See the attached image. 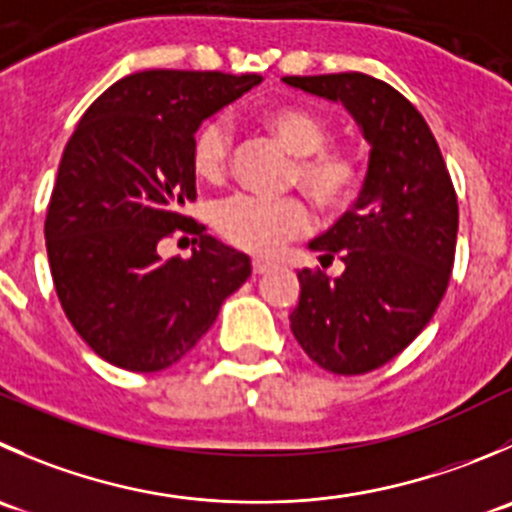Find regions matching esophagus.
Listing matches in <instances>:
<instances>
[{
  "instance_id": "esophagus-1",
  "label": "esophagus",
  "mask_w": 512,
  "mask_h": 512,
  "mask_svg": "<svg viewBox=\"0 0 512 512\" xmlns=\"http://www.w3.org/2000/svg\"><path fill=\"white\" fill-rule=\"evenodd\" d=\"M270 267H272L270 260H262V257H255V260H252V272H255V275H262V272H267Z\"/></svg>"
}]
</instances>
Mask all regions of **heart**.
I'll return each instance as SVG.
<instances>
[{"mask_svg":"<svg viewBox=\"0 0 512 512\" xmlns=\"http://www.w3.org/2000/svg\"><path fill=\"white\" fill-rule=\"evenodd\" d=\"M262 124L290 155V182L300 187L322 212H340L360 192L362 170L345 147L327 145V122L302 104H277L262 114ZM192 172L202 182H220L230 165V130L210 119L197 130L190 150ZM310 225V212L295 197L235 195L215 210V227L230 245L255 255H272L290 237Z\"/></svg>","mask_w":512,"mask_h":512,"instance_id":"heart-1","label":"heart"}]
</instances>
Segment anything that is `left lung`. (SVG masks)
Instances as JSON below:
<instances>
[{
    "label": "left lung",
    "mask_w": 512,
    "mask_h": 512,
    "mask_svg": "<svg viewBox=\"0 0 512 512\" xmlns=\"http://www.w3.org/2000/svg\"><path fill=\"white\" fill-rule=\"evenodd\" d=\"M340 102L370 145L365 185L350 212L310 242L345 270H300L290 330L310 360L362 375L393 360L433 320L455 260L458 197L423 114L390 84L360 72L282 77Z\"/></svg>",
    "instance_id": "left-lung-1"
}]
</instances>
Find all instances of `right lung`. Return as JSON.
Returning a JSON list of instances; mask_svg holds the SVG:
<instances>
[{
    "instance_id": "1",
    "label": "right lung",
    "mask_w": 512,
    "mask_h": 512,
    "mask_svg": "<svg viewBox=\"0 0 512 512\" xmlns=\"http://www.w3.org/2000/svg\"><path fill=\"white\" fill-rule=\"evenodd\" d=\"M262 82L260 74L147 69L114 82L64 147L44 240L57 297L102 360L132 372L180 362L250 277L245 252L190 225V150L202 119ZM195 231L190 261L156 245Z\"/></svg>"
}]
</instances>
